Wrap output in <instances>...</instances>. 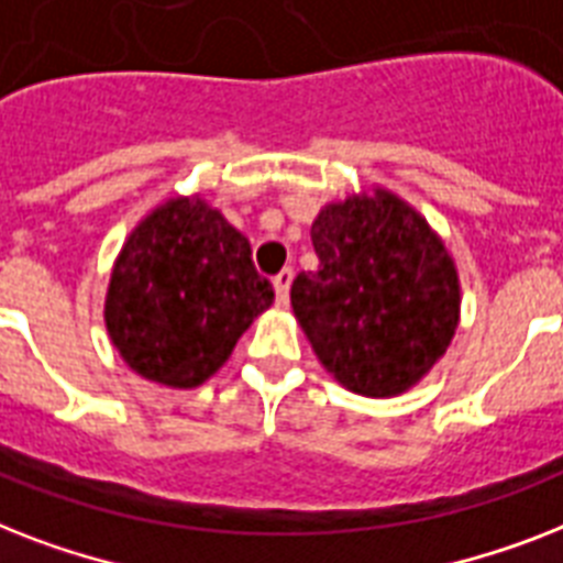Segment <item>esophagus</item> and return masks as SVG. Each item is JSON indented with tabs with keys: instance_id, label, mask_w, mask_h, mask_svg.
Segmentation results:
<instances>
[{
	"instance_id": "obj_1",
	"label": "esophagus",
	"mask_w": 563,
	"mask_h": 563,
	"mask_svg": "<svg viewBox=\"0 0 563 563\" xmlns=\"http://www.w3.org/2000/svg\"><path fill=\"white\" fill-rule=\"evenodd\" d=\"M291 277H295V272H291V268H283V272L274 274V291H277V303H286V300H289Z\"/></svg>"
}]
</instances>
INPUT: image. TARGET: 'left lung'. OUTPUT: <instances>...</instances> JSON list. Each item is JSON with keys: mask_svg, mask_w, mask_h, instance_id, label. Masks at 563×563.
Listing matches in <instances>:
<instances>
[{"mask_svg": "<svg viewBox=\"0 0 563 563\" xmlns=\"http://www.w3.org/2000/svg\"><path fill=\"white\" fill-rule=\"evenodd\" d=\"M318 272L291 283V309L323 367L361 396H399L437 364L460 321V280L431 225L376 190L312 222Z\"/></svg>", "mask_w": 563, "mask_h": 563, "instance_id": "left-lung-1", "label": "left lung"}]
</instances>
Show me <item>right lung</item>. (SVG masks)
Masks as SVG:
<instances>
[{
    "label": "right lung",
    "instance_id": "1",
    "mask_svg": "<svg viewBox=\"0 0 563 563\" xmlns=\"http://www.w3.org/2000/svg\"><path fill=\"white\" fill-rule=\"evenodd\" d=\"M274 300L249 240L205 199H170L130 234L107 295V329L139 376L196 387Z\"/></svg>",
    "mask_w": 563,
    "mask_h": 563
}]
</instances>
